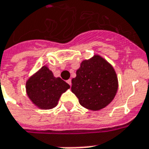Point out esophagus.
<instances>
[{
    "label": "esophagus",
    "mask_w": 149,
    "mask_h": 149,
    "mask_svg": "<svg viewBox=\"0 0 149 149\" xmlns=\"http://www.w3.org/2000/svg\"><path fill=\"white\" fill-rule=\"evenodd\" d=\"M66 82H67V83L69 84V85H71V84H72V80H70V79H69V80H67V81H66Z\"/></svg>",
    "instance_id": "obj_1"
}]
</instances>
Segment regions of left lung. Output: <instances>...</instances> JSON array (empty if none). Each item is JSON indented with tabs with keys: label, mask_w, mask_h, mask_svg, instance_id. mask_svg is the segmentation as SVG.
<instances>
[{
	"label": "left lung",
	"mask_w": 149,
	"mask_h": 149,
	"mask_svg": "<svg viewBox=\"0 0 149 149\" xmlns=\"http://www.w3.org/2000/svg\"><path fill=\"white\" fill-rule=\"evenodd\" d=\"M72 80V92L80 104L90 111H100L116 95L118 80L113 66L100 55L84 60Z\"/></svg>",
	"instance_id": "1"
}]
</instances>
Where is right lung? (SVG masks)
<instances>
[{"instance_id": "obj_1", "label": "right lung", "mask_w": 149, "mask_h": 149, "mask_svg": "<svg viewBox=\"0 0 149 149\" xmlns=\"http://www.w3.org/2000/svg\"><path fill=\"white\" fill-rule=\"evenodd\" d=\"M70 88L60 77H55L47 65L42 66L26 82L30 100L38 108L49 110L58 105L61 95Z\"/></svg>"}]
</instances>
